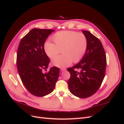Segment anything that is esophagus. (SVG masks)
<instances>
[{
    "label": "esophagus",
    "mask_w": 124,
    "mask_h": 124,
    "mask_svg": "<svg viewBox=\"0 0 124 124\" xmlns=\"http://www.w3.org/2000/svg\"><path fill=\"white\" fill-rule=\"evenodd\" d=\"M66 70V68H62L61 69V71H65Z\"/></svg>",
    "instance_id": "obj_1"
}]
</instances>
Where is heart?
Returning a JSON list of instances; mask_svg holds the SVG:
<instances>
[{"label": "heart", "mask_w": 124, "mask_h": 124, "mask_svg": "<svg viewBox=\"0 0 124 124\" xmlns=\"http://www.w3.org/2000/svg\"><path fill=\"white\" fill-rule=\"evenodd\" d=\"M53 40L44 43L45 53L49 58H53L61 50V55L52 59L53 64L60 68L70 65L72 62L77 63L83 57L87 47V39L83 33L74 31H61L55 33Z\"/></svg>", "instance_id": "1"}]
</instances>
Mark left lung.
Listing matches in <instances>:
<instances>
[{
	"label": "left lung",
	"instance_id": "8db88e82",
	"mask_svg": "<svg viewBox=\"0 0 124 124\" xmlns=\"http://www.w3.org/2000/svg\"><path fill=\"white\" fill-rule=\"evenodd\" d=\"M82 32L87 39L85 54L79 62L67 71L70 73L68 83L71 93L79 98H86L96 93L102 84L107 59L99 39L88 31Z\"/></svg>",
	"mask_w": 124,
	"mask_h": 124
}]
</instances>
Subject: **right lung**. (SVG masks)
<instances>
[{"instance_id": "obj_1", "label": "right lung", "mask_w": 124, "mask_h": 124, "mask_svg": "<svg viewBox=\"0 0 124 124\" xmlns=\"http://www.w3.org/2000/svg\"><path fill=\"white\" fill-rule=\"evenodd\" d=\"M55 31L33 28L20 41L16 65L22 83L32 95L43 97L53 91L59 75V69L53 67L44 73L50 62L44 50V43L48 35Z\"/></svg>"}]
</instances>
